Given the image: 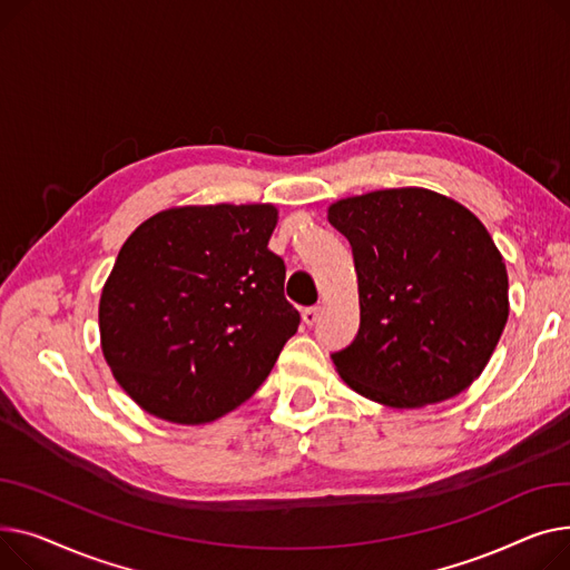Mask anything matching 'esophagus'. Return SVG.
Returning a JSON list of instances; mask_svg holds the SVG:
<instances>
[{
  "instance_id": "obj_1",
  "label": "esophagus",
  "mask_w": 570,
  "mask_h": 570,
  "mask_svg": "<svg viewBox=\"0 0 570 570\" xmlns=\"http://www.w3.org/2000/svg\"><path fill=\"white\" fill-rule=\"evenodd\" d=\"M322 315V308L320 306H313V308H306L304 313H301V320H304L306 326H313Z\"/></svg>"
}]
</instances>
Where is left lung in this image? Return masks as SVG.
<instances>
[{
    "label": "left lung",
    "instance_id": "1",
    "mask_svg": "<svg viewBox=\"0 0 570 570\" xmlns=\"http://www.w3.org/2000/svg\"><path fill=\"white\" fill-rule=\"evenodd\" d=\"M350 239L361 324L331 354L345 384L393 410L462 393L509 320V274L485 225L428 188H386L328 207Z\"/></svg>",
    "mask_w": 570,
    "mask_h": 570
}]
</instances>
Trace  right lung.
Masks as SVG:
<instances>
[{"instance_id": "obj_1", "label": "right lung", "mask_w": 570, "mask_h": 570, "mask_svg": "<svg viewBox=\"0 0 570 570\" xmlns=\"http://www.w3.org/2000/svg\"><path fill=\"white\" fill-rule=\"evenodd\" d=\"M274 205H190L147 218L100 292V350L119 386L170 423H209L272 373L298 328L269 250Z\"/></svg>"}]
</instances>
